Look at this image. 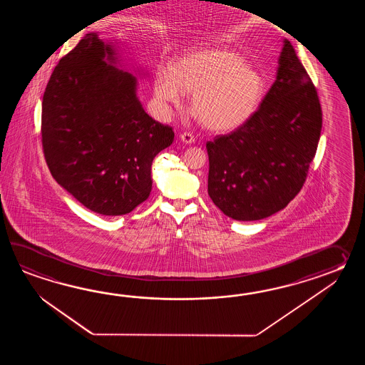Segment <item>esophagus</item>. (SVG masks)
<instances>
[{"mask_svg": "<svg viewBox=\"0 0 365 365\" xmlns=\"http://www.w3.org/2000/svg\"><path fill=\"white\" fill-rule=\"evenodd\" d=\"M180 140H181L182 143H185V145H192V143L195 142L193 134H190V133H182V134H180Z\"/></svg>", "mask_w": 365, "mask_h": 365, "instance_id": "esophagus-1", "label": "esophagus"}]
</instances>
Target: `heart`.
<instances>
[{"mask_svg":"<svg viewBox=\"0 0 365 365\" xmlns=\"http://www.w3.org/2000/svg\"><path fill=\"white\" fill-rule=\"evenodd\" d=\"M154 98L159 113L171 115L184 93L203 128L230 132L245 124L264 96V81L249 69L237 52L225 48H203L180 57L173 66L160 65L154 78Z\"/></svg>","mask_w":365,"mask_h":365,"instance_id":"obj_1","label":"heart"}]
</instances>
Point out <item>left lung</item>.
Returning a JSON list of instances; mask_svg holds the SVG:
<instances>
[{"instance_id": "obj_1", "label": "left lung", "mask_w": 365, "mask_h": 365, "mask_svg": "<svg viewBox=\"0 0 365 365\" xmlns=\"http://www.w3.org/2000/svg\"><path fill=\"white\" fill-rule=\"evenodd\" d=\"M321 128L317 91L283 39L275 81L259 108L235 132L206 143L210 198L242 222L284 209L303 186Z\"/></svg>"}]
</instances>
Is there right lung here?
<instances>
[{
  "label": "right lung",
  "mask_w": 365,
  "mask_h": 365,
  "mask_svg": "<svg viewBox=\"0 0 365 365\" xmlns=\"http://www.w3.org/2000/svg\"><path fill=\"white\" fill-rule=\"evenodd\" d=\"M129 66L116 40L88 32L60 60L43 96L49 171L79 203L107 217L148 200L153 160L175 137L138 99V78L148 71Z\"/></svg>",
  "instance_id": "right-lung-1"
}]
</instances>
